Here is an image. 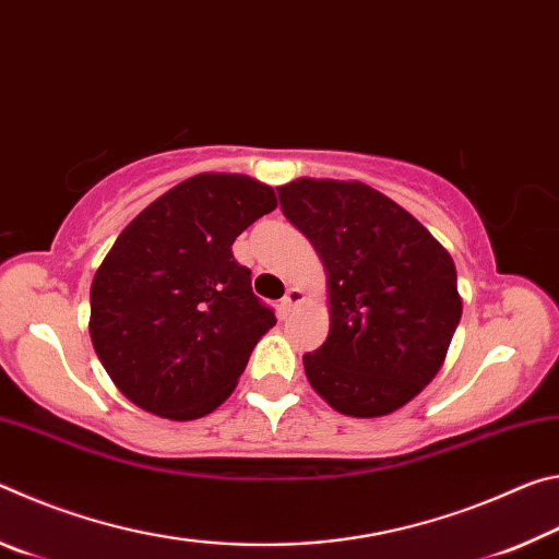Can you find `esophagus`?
Listing matches in <instances>:
<instances>
[{"mask_svg":"<svg viewBox=\"0 0 559 559\" xmlns=\"http://www.w3.org/2000/svg\"><path fill=\"white\" fill-rule=\"evenodd\" d=\"M298 302H302V290L300 288H288L286 296L281 298V310H283V313H290V310L296 308Z\"/></svg>","mask_w":559,"mask_h":559,"instance_id":"1","label":"esophagus"}]
</instances>
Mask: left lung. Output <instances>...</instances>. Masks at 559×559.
<instances>
[{"mask_svg": "<svg viewBox=\"0 0 559 559\" xmlns=\"http://www.w3.org/2000/svg\"><path fill=\"white\" fill-rule=\"evenodd\" d=\"M278 200L328 271L330 333L302 355L308 382L340 414L400 409L433 380L459 328L449 251L367 185L296 179Z\"/></svg>", "mask_w": 559, "mask_h": 559, "instance_id": "1", "label": "left lung"}]
</instances>
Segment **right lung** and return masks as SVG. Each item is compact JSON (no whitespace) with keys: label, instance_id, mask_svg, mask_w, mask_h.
Wrapping results in <instances>:
<instances>
[{"label":"right lung","instance_id":"1","mask_svg":"<svg viewBox=\"0 0 559 559\" xmlns=\"http://www.w3.org/2000/svg\"><path fill=\"white\" fill-rule=\"evenodd\" d=\"M276 210L243 175H197L140 212L91 286V340L132 404L187 421L234 392L276 316L251 290L231 243Z\"/></svg>","mask_w":559,"mask_h":559}]
</instances>
